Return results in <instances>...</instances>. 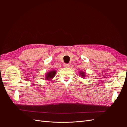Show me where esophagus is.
I'll list each match as a JSON object with an SVG mask.
<instances>
[{
    "mask_svg": "<svg viewBox=\"0 0 127 127\" xmlns=\"http://www.w3.org/2000/svg\"><path fill=\"white\" fill-rule=\"evenodd\" d=\"M64 67H69V64H64Z\"/></svg>",
    "mask_w": 127,
    "mask_h": 127,
    "instance_id": "34e87169",
    "label": "esophagus"
}]
</instances>
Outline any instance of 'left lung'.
I'll return each mask as SVG.
<instances>
[{
	"mask_svg": "<svg viewBox=\"0 0 127 127\" xmlns=\"http://www.w3.org/2000/svg\"><path fill=\"white\" fill-rule=\"evenodd\" d=\"M79 75L83 78H84V77H86V73H85V72H84L83 71H79Z\"/></svg>",
	"mask_w": 127,
	"mask_h": 127,
	"instance_id": "1",
	"label": "left lung"
}]
</instances>
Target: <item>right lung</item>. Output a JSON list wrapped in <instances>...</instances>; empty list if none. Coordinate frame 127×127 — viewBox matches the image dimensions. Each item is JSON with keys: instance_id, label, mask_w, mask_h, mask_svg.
<instances>
[{"instance_id": "obj_1", "label": "right lung", "mask_w": 127, "mask_h": 127, "mask_svg": "<svg viewBox=\"0 0 127 127\" xmlns=\"http://www.w3.org/2000/svg\"><path fill=\"white\" fill-rule=\"evenodd\" d=\"M56 72L57 71L55 70H52L49 71V72H47L45 75V80H47H47H51L55 76L56 74Z\"/></svg>"}]
</instances>
